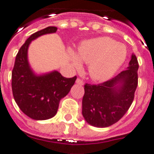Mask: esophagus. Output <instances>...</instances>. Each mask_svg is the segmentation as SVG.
Returning a JSON list of instances; mask_svg holds the SVG:
<instances>
[{
    "label": "esophagus",
    "mask_w": 154,
    "mask_h": 154,
    "mask_svg": "<svg viewBox=\"0 0 154 154\" xmlns=\"http://www.w3.org/2000/svg\"><path fill=\"white\" fill-rule=\"evenodd\" d=\"M76 84H79V85H80V86H82V85H84V81L80 80V79L77 78V80H76Z\"/></svg>",
    "instance_id": "esophagus-1"
}]
</instances>
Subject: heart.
Wrapping results in <instances>:
<instances>
[{
	"instance_id": "obj_1",
	"label": "heart",
	"mask_w": 154,
	"mask_h": 154,
	"mask_svg": "<svg viewBox=\"0 0 154 154\" xmlns=\"http://www.w3.org/2000/svg\"><path fill=\"white\" fill-rule=\"evenodd\" d=\"M127 51L124 44L108 37H97L83 42L77 53L69 51V57L76 69L82 66L81 60L88 63V72L95 81L110 79L124 64Z\"/></svg>"
}]
</instances>
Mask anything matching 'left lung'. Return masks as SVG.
I'll return each mask as SVG.
<instances>
[{"mask_svg":"<svg viewBox=\"0 0 154 154\" xmlns=\"http://www.w3.org/2000/svg\"><path fill=\"white\" fill-rule=\"evenodd\" d=\"M137 59L133 54L127 70L97 85L86 84L82 114L96 127H107L117 123L132 104L138 83Z\"/></svg>","mask_w":154,"mask_h":154,"instance_id":"left-lung-1","label":"left lung"}]
</instances>
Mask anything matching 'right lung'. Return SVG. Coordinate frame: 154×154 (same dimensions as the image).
Returning a JSON list of instances; mask_svg holds the SVG:
<instances>
[{
	"label": "right lung",
	"mask_w": 154,
	"mask_h": 154,
	"mask_svg": "<svg viewBox=\"0 0 154 154\" xmlns=\"http://www.w3.org/2000/svg\"><path fill=\"white\" fill-rule=\"evenodd\" d=\"M56 27H48L27 38L16 56L12 70L14 98L21 111L36 120L51 119L56 115L59 103L70 92L77 77L66 78L57 70L37 74L30 67L27 51L31 41L56 33Z\"/></svg>",
	"instance_id": "obj_1"
}]
</instances>
